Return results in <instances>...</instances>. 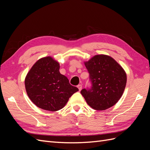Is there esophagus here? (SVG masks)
<instances>
[{"label":"esophagus","instance_id":"34e87169","mask_svg":"<svg viewBox=\"0 0 150 150\" xmlns=\"http://www.w3.org/2000/svg\"><path fill=\"white\" fill-rule=\"evenodd\" d=\"M78 88L79 91H81V89H82V88H83V86H82V85H81V84H79L78 86Z\"/></svg>","mask_w":150,"mask_h":150}]
</instances>
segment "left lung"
<instances>
[{"label":"left lung","mask_w":150,"mask_h":150,"mask_svg":"<svg viewBox=\"0 0 150 150\" xmlns=\"http://www.w3.org/2000/svg\"><path fill=\"white\" fill-rule=\"evenodd\" d=\"M92 88L83 89L81 93L89 106L103 111L117 103L125 91L127 76L125 71L114 59L105 54H98L84 61Z\"/></svg>","instance_id":"1"}]
</instances>
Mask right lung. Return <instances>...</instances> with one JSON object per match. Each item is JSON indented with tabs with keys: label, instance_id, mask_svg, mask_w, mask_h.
<instances>
[{
	"label": "right lung",
	"instance_id": "1",
	"mask_svg": "<svg viewBox=\"0 0 150 150\" xmlns=\"http://www.w3.org/2000/svg\"><path fill=\"white\" fill-rule=\"evenodd\" d=\"M59 63L51 56L39 59L30 68L25 78V88L35 106L49 111L64 108L69 98L78 91L70 84L66 76L59 72Z\"/></svg>",
	"mask_w": 150,
	"mask_h": 150
}]
</instances>
